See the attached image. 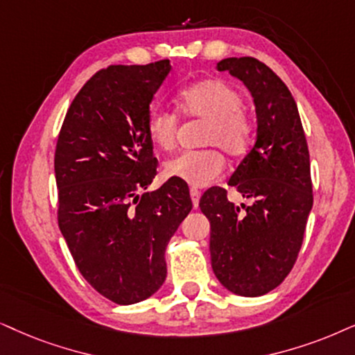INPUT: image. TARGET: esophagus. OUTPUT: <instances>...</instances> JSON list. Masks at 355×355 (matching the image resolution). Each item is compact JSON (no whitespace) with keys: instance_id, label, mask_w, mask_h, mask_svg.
Returning a JSON list of instances; mask_svg holds the SVG:
<instances>
[{"instance_id":"obj_1","label":"esophagus","mask_w":355,"mask_h":355,"mask_svg":"<svg viewBox=\"0 0 355 355\" xmlns=\"http://www.w3.org/2000/svg\"><path fill=\"white\" fill-rule=\"evenodd\" d=\"M190 196H191V201H193V208H198L201 191L196 190V188H191V190H190Z\"/></svg>"}]
</instances>
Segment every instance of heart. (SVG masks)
<instances>
[{
    "label": "heart",
    "mask_w": 355,
    "mask_h": 355,
    "mask_svg": "<svg viewBox=\"0 0 355 355\" xmlns=\"http://www.w3.org/2000/svg\"><path fill=\"white\" fill-rule=\"evenodd\" d=\"M178 111L187 118L206 121L201 136L203 146H216L227 155L244 154L250 144L252 124L242 110V96L234 87L223 80H203L183 88L177 96ZM177 116L160 107H152L147 114V137L155 147L170 150L177 136ZM224 159L216 149L188 150L170 159L164 165L168 178L185 182L190 187H206L219 178Z\"/></svg>",
    "instance_id": "b5f03b06"
}]
</instances>
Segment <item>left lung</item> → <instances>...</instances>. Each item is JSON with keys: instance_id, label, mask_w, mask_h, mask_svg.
<instances>
[{"instance_id": "left-lung-1", "label": "left lung", "mask_w": 355, "mask_h": 355, "mask_svg": "<svg viewBox=\"0 0 355 355\" xmlns=\"http://www.w3.org/2000/svg\"><path fill=\"white\" fill-rule=\"evenodd\" d=\"M216 69L248 87L257 137L230 178L249 205L236 206L226 190L213 187L201 196L200 209L211 224L214 275L239 297H260L285 280L302 249L313 208L308 144L297 103L266 64L231 57Z\"/></svg>"}]
</instances>
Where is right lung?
Wrapping results in <instances>:
<instances>
[{
  "mask_svg": "<svg viewBox=\"0 0 355 355\" xmlns=\"http://www.w3.org/2000/svg\"><path fill=\"white\" fill-rule=\"evenodd\" d=\"M170 70V60L100 70L58 134V227L85 280L118 304L162 286L165 249L193 206L177 178L147 191L157 173L147 114Z\"/></svg>",
  "mask_w": 355,
  "mask_h": 355,
  "instance_id": "add662e5",
  "label": "right lung"
}]
</instances>
